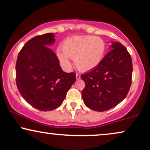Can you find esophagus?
Segmentation results:
<instances>
[{
	"label": "esophagus",
	"mask_w": 150,
	"mask_h": 150,
	"mask_svg": "<svg viewBox=\"0 0 150 150\" xmlns=\"http://www.w3.org/2000/svg\"><path fill=\"white\" fill-rule=\"evenodd\" d=\"M76 77L77 80H79V79H81V76L80 74H76Z\"/></svg>",
	"instance_id": "esophagus-1"
}]
</instances>
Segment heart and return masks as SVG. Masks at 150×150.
Here are the masks:
<instances>
[{
	"label": "heart",
	"instance_id": "1",
	"mask_svg": "<svg viewBox=\"0 0 150 150\" xmlns=\"http://www.w3.org/2000/svg\"><path fill=\"white\" fill-rule=\"evenodd\" d=\"M57 56L64 67L69 69L74 59L81 71H90L99 65L106 52V44L102 39L95 36L77 35L67 38L62 42Z\"/></svg>",
	"mask_w": 150,
	"mask_h": 150
}]
</instances>
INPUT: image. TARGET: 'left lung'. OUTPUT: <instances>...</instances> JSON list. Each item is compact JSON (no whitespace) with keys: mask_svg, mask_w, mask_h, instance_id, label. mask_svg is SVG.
<instances>
[{"mask_svg":"<svg viewBox=\"0 0 150 150\" xmlns=\"http://www.w3.org/2000/svg\"><path fill=\"white\" fill-rule=\"evenodd\" d=\"M110 51L95 69L81 75L86 86L82 97L91 110L102 112L116 106L127 97L132 79V60L126 47L112 42Z\"/></svg>","mask_w":150,"mask_h":150,"instance_id":"1","label":"left lung"}]
</instances>
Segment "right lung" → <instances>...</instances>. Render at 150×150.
<instances>
[{
	"label": "right lung",
	"instance_id": "obj_1",
	"mask_svg": "<svg viewBox=\"0 0 150 150\" xmlns=\"http://www.w3.org/2000/svg\"><path fill=\"white\" fill-rule=\"evenodd\" d=\"M53 33L35 37L24 44L16 64V86L28 103L38 110L49 111L62 104L76 81V74L66 73L49 49L54 43Z\"/></svg>",
	"mask_w": 150,
	"mask_h": 150
}]
</instances>
